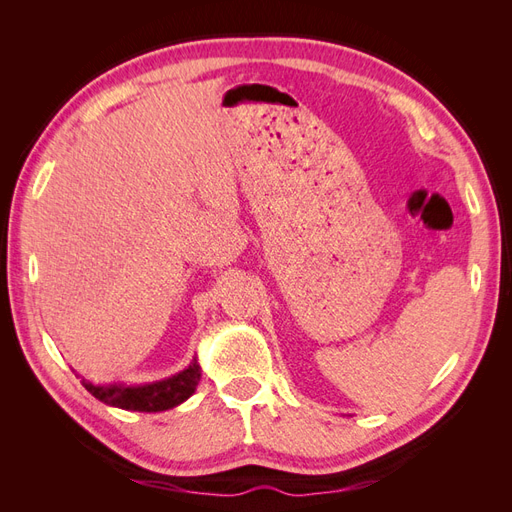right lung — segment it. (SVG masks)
I'll list each match as a JSON object with an SVG mask.
<instances>
[{
  "label": "right lung",
  "mask_w": 512,
  "mask_h": 512,
  "mask_svg": "<svg viewBox=\"0 0 512 512\" xmlns=\"http://www.w3.org/2000/svg\"><path fill=\"white\" fill-rule=\"evenodd\" d=\"M200 380V365L194 359L188 367L179 374L170 376L160 382L141 384V386H123V384H108L98 386L83 380L85 389L96 399L104 401L108 406L134 412H162L183 404L198 386Z\"/></svg>",
  "instance_id": "1"
}]
</instances>
